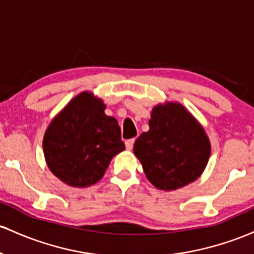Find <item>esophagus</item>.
I'll list each match as a JSON object with an SVG mask.
<instances>
[{
    "mask_svg": "<svg viewBox=\"0 0 254 254\" xmlns=\"http://www.w3.org/2000/svg\"><path fill=\"white\" fill-rule=\"evenodd\" d=\"M133 143H135V138H130L125 141V147H127V150H131L133 147Z\"/></svg>",
    "mask_w": 254,
    "mask_h": 254,
    "instance_id": "esophagus-1",
    "label": "esophagus"
}]
</instances>
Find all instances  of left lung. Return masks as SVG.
I'll use <instances>...</instances> for the list:
<instances>
[{
  "label": "left lung",
  "mask_w": 254,
  "mask_h": 254,
  "mask_svg": "<svg viewBox=\"0 0 254 254\" xmlns=\"http://www.w3.org/2000/svg\"><path fill=\"white\" fill-rule=\"evenodd\" d=\"M210 141L182 104H159L151 111L149 131L136 139L133 154L148 180L172 191L200 177L210 157Z\"/></svg>",
  "instance_id": "obj_1"
}]
</instances>
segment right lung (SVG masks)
Here are the masks:
<instances>
[{
  "label": "right lung",
  "instance_id": "1",
  "mask_svg": "<svg viewBox=\"0 0 254 254\" xmlns=\"http://www.w3.org/2000/svg\"><path fill=\"white\" fill-rule=\"evenodd\" d=\"M92 93L76 95L52 119L43 139L46 164L58 179L86 188L103 178L113 156L125 149L117 119Z\"/></svg>",
  "mask_w": 254,
  "mask_h": 254
}]
</instances>
